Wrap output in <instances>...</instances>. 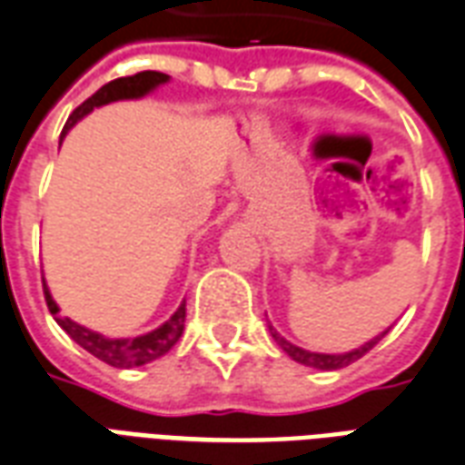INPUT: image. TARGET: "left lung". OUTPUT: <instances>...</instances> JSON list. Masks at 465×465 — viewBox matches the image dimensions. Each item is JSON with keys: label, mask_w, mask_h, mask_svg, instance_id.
<instances>
[{"label": "left lung", "mask_w": 465, "mask_h": 465, "mask_svg": "<svg viewBox=\"0 0 465 465\" xmlns=\"http://www.w3.org/2000/svg\"><path fill=\"white\" fill-rule=\"evenodd\" d=\"M268 330H271V338L276 340L278 347L283 350L285 355L293 357L295 362L305 364V367H315V370H325V372H330V370H342V367H347V364L357 362L360 357L367 355V352H370V350H372V347L384 338V335H387V330H384L381 335L372 338L370 342H364L362 347H357V350H352V352H342V355H325V352H311V350H302V347L288 342V340L278 335L273 325H268Z\"/></svg>", "instance_id": "left-lung-1"}]
</instances>
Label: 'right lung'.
<instances>
[{
    "instance_id": "add662e5",
    "label": "right lung",
    "mask_w": 465,
    "mask_h": 465,
    "mask_svg": "<svg viewBox=\"0 0 465 465\" xmlns=\"http://www.w3.org/2000/svg\"><path fill=\"white\" fill-rule=\"evenodd\" d=\"M170 81V75L160 74V71H140L135 75H125V78H115L95 91L84 101L78 108L68 115L66 125H64V133L66 135L68 130L78 123V120L88 115L93 108H101L105 103L113 101H127V98H143L150 91H154L157 85H163ZM44 295H46V305H49L51 315L56 320L61 328L66 330L74 342L88 350L93 357H98L101 362L110 364V367H120V370H130V367H140V364L153 362V360H160L163 355H167L172 347L177 345V340L182 338V330H184V318H187V308L182 302L177 312L172 315L167 322H163L160 328L147 332V335H140V338H120V340H110L103 338L101 332H93V330L78 325L71 318H64L58 312V305L51 298L49 288L44 283Z\"/></svg>"
}]
</instances>
